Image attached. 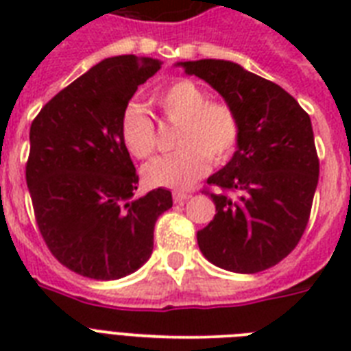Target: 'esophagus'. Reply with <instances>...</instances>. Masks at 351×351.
Listing matches in <instances>:
<instances>
[{"label": "esophagus", "instance_id": "obj_1", "mask_svg": "<svg viewBox=\"0 0 351 351\" xmlns=\"http://www.w3.org/2000/svg\"><path fill=\"white\" fill-rule=\"evenodd\" d=\"M173 198H175L176 204H184V202H187L189 198H191V195H189V193H175V195H173Z\"/></svg>", "mask_w": 351, "mask_h": 351}]
</instances>
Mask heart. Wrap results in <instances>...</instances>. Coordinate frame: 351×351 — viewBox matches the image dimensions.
<instances>
[{
	"instance_id": "1",
	"label": "heart",
	"mask_w": 351,
	"mask_h": 351,
	"mask_svg": "<svg viewBox=\"0 0 351 351\" xmlns=\"http://www.w3.org/2000/svg\"><path fill=\"white\" fill-rule=\"evenodd\" d=\"M164 118L176 123L175 151L149 162L143 178L151 186L186 189L208 173L209 162L222 165L231 158L240 142V118L224 100L209 95L191 80H176L153 95ZM121 142L138 160H147L156 151V125L143 107L131 104L120 118Z\"/></svg>"
}]
</instances>
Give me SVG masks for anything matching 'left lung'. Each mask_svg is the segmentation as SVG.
Returning <instances> with one entry per match:
<instances>
[{"mask_svg":"<svg viewBox=\"0 0 351 351\" xmlns=\"http://www.w3.org/2000/svg\"><path fill=\"white\" fill-rule=\"evenodd\" d=\"M182 67L219 90L242 127L231 162L204 187L217 215L197 233L198 247L228 271H264L295 250L310 220L319 182L310 117L280 85L237 63L198 60Z\"/></svg>","mask_w":351,"mask_h":351,"instance_id":"left-lung-1","label":"left lung"}]
</instances>
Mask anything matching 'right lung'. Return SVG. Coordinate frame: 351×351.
Segmentation results:
<instances>
[{"instance_id": "right-lung-1", "label": "right lung", "mask_w": 351, "mask_h": 351, "mask_svg": "<svg viewBox=\"0 0 351 351\" xmlns=\"http://www.w3.org/2000/svg\"><path fill=\"white\" fill-rule=\"evenodd\" d=\"M160 67L132 54L107 58L47 101L30 125L25 176L36 224L54 258L87 278L136 271L153 253L156 220L173 206L162 187L134 197L138 175L120 134L121 112Z\"/></svg>"}]
</instances>
